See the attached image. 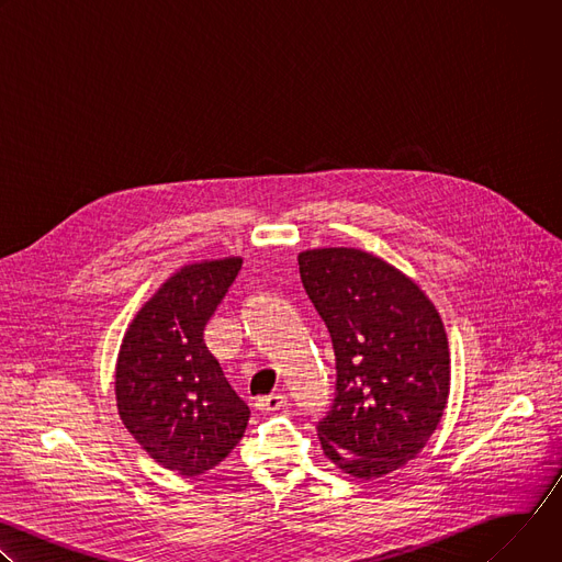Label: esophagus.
<instances>
[{
  "label": "esophagus",
  "mask_w": 562,
  "mask_h": 562,
  "mask_svg": "<svg viewBox=\"0 0 562 562\" xmlns=\"http://www.w3.org/2000/svg\"><path fill=\"white\" fill-rule=\"evenodd\" d=\"M256 407H258L260 412H280V409H284V407H286V395H284V393H271V395H265V397H260V400H258Z\"/></svg>",
  "instance_id": "34e87169"
}]
</instances>
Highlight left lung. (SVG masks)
<instances>
[{
  "label": "left lung",
  "instance_id": "1",
  "mask_svg": "<svg viewBox=\"0 0 562 562\" xmlns=\"http://www.w3.org/2000/svg\"><path fill=\"white\" fill-rule=\"evenodd\" d=\"M297 265L336 353V393L317 423L319 445L345 473L382 477L423 451L445 414V325L412 278L367 251L311 249Z\"/></svg>",
  "mask_w": 562,
  "mask_h": 562
}]
</instances>
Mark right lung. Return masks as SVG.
<instances>
[{"instance_id": "obj_1", "label": "right lung", "mask_w": 562, "mask_h": 562, "mask_svg": "<svg viewBox=\"0 0 562 562\" xmlns=\"http://www.w3.org/2000/svg\"><path fill=\"white\" fill-rule=\"evenodd\" d=\"M243 258L182 267L137 311L115 367L117 412L162 467L200 475L245 436L249 407L204 345V327Z\"/></svg>"}]
</instances>
